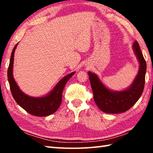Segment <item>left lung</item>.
Returning <instances> with one entry per match:
<instances>
[{
  "label": "left lung",
  "instance_id": "left-lung-1",
  "mask_svg": "<svg viewBox=\"0 0 153 153\" xmlns=\"http://www.w3.org/2000/svg\"><path fill=\"white\" fill-rule=\"evenodd\" d=\"M132 48L139 63V69L133 82L127 88L120 91L111 90L103 84L97 74L88 72L94 102L102 112L111 114L126 112L141 97L144 87L146 63L136 41L133 44Z\"/></svg>",
  "mask_w": 153,
  "mask_h": 153
}]
</instances>
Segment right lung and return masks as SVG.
I'll return each mask as SVG.
<instances>
[{
    "label": "right lung",
    "instance_id": "add662e5",
    "mask_svg": "<svg viewBox=\"0 0 153 153\" xmlns=\"http://www.w3.org/2000/svg\"><path fill=\"white\" fill-rule=\"evenodd\" d=\"M19 42L16 44L11 53L9 66L7 71V77L10 86V89L13 97L21 107L31 115L38 117H45L56 112L60 107L62 101V93L65 86L66 83L74 76L76 72L74 71L63 77L54 88L47 94L40 97H33L28 96L22 91L15 82L13 74V61L15 49Z\"/></svg>",
    "mask_w": 153,
    "mask_h": 153
}]
</instances>
